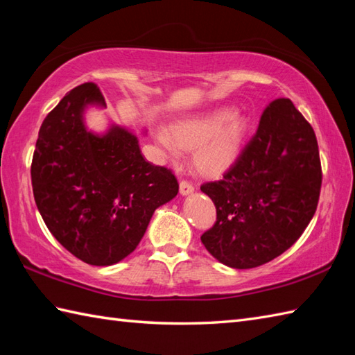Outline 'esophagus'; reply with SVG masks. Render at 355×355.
Listing matches in <instances>:
<instances>
[{
	"label": "esophagus",
	"mask_w": 355,
	"mask_h": 355,
	"mask_svg": "<svg viewBox=\"0 0 355 355\" xmlns=\"http://www.w3.org/2000/svg\"><path fill=\"white\" fill-rule=\"evenodd\" d=\"M195 191V187L189 182L180 183V193L182 195H191Z\"/></svg>",
	"instance_id": "34e87169"
}]
</instances>
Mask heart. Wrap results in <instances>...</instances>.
I'll use <instances>...</instances> for the list:
<instances>
[{"label":"heart","instance_id":"1","mask_svg":"<svg viewBox=\"0 0 355 355\" xmlns=\"http://www.w3.org/2000/svg\"><path fill=\"white\" fill-rule=\"evenodd\" d=\"M248 132L250 120L247 116L233 108H221L177 120L169 132H158L157 140L172 160H178L182 150L193 149L195 168L215 177L235 164Z\"/></svg>","mask_w":355,"mask_h":355}]
</instances>
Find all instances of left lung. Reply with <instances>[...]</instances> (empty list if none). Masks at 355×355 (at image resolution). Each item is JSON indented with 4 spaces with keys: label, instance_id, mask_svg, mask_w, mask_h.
I'll use <instances>...</instances> for the list:
<instances>
[{
    "label": "left lung",
    "instance_id": "left-lung-1",
    "mask_svg": "<svg viewBox=\"0 0 355 355\" xmlns=\"http://www.w3.org/2000/svg\"><path fill=\"white\" fill-rule=\"evenodd\" d=\"M320 184L314 130L290 99H276L235 164L221 180L201 186L216 207V223L201 243L232 268L270 262L310 224Z\"/></svg>",
    "mask_w": 355,
    "mask_h": 355
}]
</instances>
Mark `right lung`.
I'll return each instance as SVG.
<instances>
[{"mask_svg":"<svg viewBox=\"0 0 355 355\" xmlns=\"http://www.w3.org/2000/svg\"><path fill=\"white\" fill-rule=\"evenodd\" d=\"M88 107H107L92 82L73 88L44 119L32 186L59 244L89 266L107 267L135 250L155 209L177 197L178 182L143 158L128 128L112 123L102 134L89 131Z\"/></svg>","mask_w":355,"mask_h":355,"instance_id":"add662e5","label":"right lung"}]
</instances>
